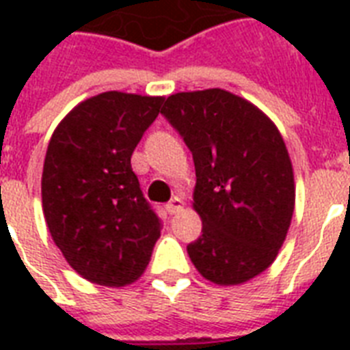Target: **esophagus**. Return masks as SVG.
I'll return each mask as SVG.
<instances>
[{"mask_svg": "<svg viewBox=\"0 0 350 350\" xmlns=\"http://www.w3.org/2000/svg\"><path fill=\"white\" fill-rule=\"evenodd\" d=\"M165 208H167V213L169 214H176L180 213L181 208H183V202H181V198H172L167 205H165Z\"/></svg>", "mask_w": 350, "mask_h": 350, "instance_id": "34e87169", "label": "esophagus"}]
</instances>
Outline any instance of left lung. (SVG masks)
I'll use <instances>...</instances> for the list:
<instances>
[{
  "instance_id": "8db88e82",
  "label": "left lung",
  "mask_w": 350,
  "mask_h": 350,
  "mask_svg": "<svg viewBox=\"0 0 350 350\" xmlns=\"http://www.w3.org/2000/svg\"><path fill=\"white\" fill-rule=\"evenodd\" d=\"M161 114L196 169L194 208L203 227L187 245L192 263L218 285L258 276L282 249L294 213L282 134L258 107L221 89L169 96Z\"/></svg>"
}]
</instances>
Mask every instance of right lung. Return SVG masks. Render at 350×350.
<instances>
[{"label":"right lung","mask_w":350,"mask_h":350,"mask_svg":"<svg viewBox=\"0 0 350 350\" xmlns=\"http://www.w3.org/2000/svg\"><path fill=\"white\" fill-rule=\"evenodd\" d=\"M163 98L103 92L81 101L46 148L41 198L46 227L68 265L98 285L142 276L161 232L131 156Z\"/></svg>","instance_id":"obj_1"}]
</instances>
